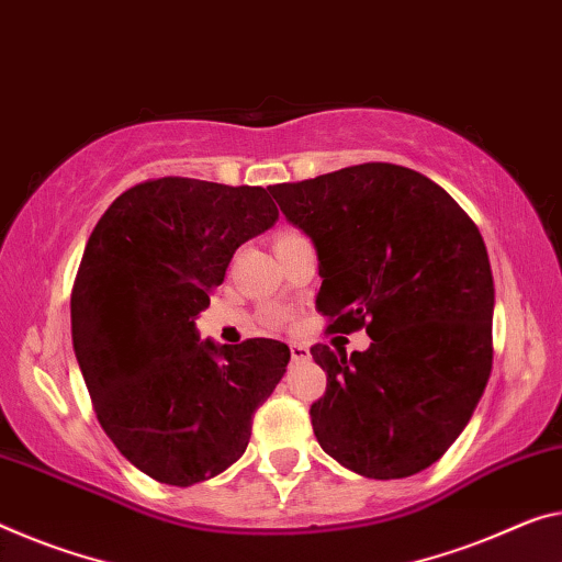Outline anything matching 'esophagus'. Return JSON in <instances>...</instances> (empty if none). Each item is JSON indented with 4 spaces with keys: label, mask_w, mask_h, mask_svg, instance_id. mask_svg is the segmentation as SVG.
<instances>
[{
    "label": "esophagus",
    "mask_w": 562,
    "mask_h": 562,
    "mask_svg": "<svg viewBox=\"0 0 562 562\" xmlns=\"http://www.w3.org/2000/svg\"><path fill=\"white\" fill-rule=\"evenodd\" d=\"M308 357H311L308 347H304V344H291V359L293 361H304Z\"/></svg>",
    "instance_id": "34e87169"
}]
</instances>
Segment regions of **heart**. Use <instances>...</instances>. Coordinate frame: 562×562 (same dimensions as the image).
<instances>
[{
  "label": "heart",
  "mask_w": 562,
  "mask_h": 562,
  "mask_svg": "<svg viewBox=\"0 0 562 562\" xmlns=\"http://www.w3.org/2000/svg\"><path fill=\"white\" fill-rule=\"evenodd\" d=\"M286 236H293V233H291V231H286V233H281V236H279V240H281V238H286Z\"/></svg>",
  "instance_id": "b5f03b06"
}]
</instances>
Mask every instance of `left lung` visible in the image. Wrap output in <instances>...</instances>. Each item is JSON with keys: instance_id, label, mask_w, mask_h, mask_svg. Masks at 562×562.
Listing matches in <instances>:
<instances>
[{"instance_id": "obj_1", "label": "left lung", "mask_w": 562, "mask_h": 562, "mask_svg": "<svg viewBox=\"0 0 562 562\" xmlns=\"http://www.w3.org/2000/svg\"><path fill=\"white\" fill-rule=\"evenodd\" d=\"M314 240L326 331L367 326V351L311 347L326 392L311 425L351 472L400 480L427 470L468 427L492 371L485 240L454 198L417 170L364 162L269 186Z\"/></svg>"}]
</instances>
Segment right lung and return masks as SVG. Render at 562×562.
Listing matches in <instances>:
<instances>
[{
  "mask_svg": "<svg viewBox=\"0 0 562 562\" xmlns=\"http://www.w3.org/2000/svg\"><path fill=\"white\" fill-rule=\"evenodd\" d=\"M279 209L261 186L155 178L112 201L72 286V347L102 429L166 485L221 474L251 439L254 414L291 359L286 344L198 339L240 244Z\"/></svg>",
  "mask_w": 562,
  "mask_h": 562,
  "instance_id": "obj_1",
  "label": "right lung"
}]
</instances>
